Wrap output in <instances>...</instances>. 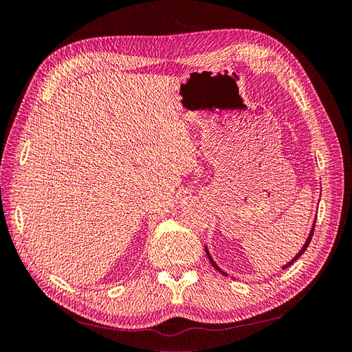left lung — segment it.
I'll list each match as a JSON object with an SVG mask.
<instances>
[{
  "instance_id": "1",
  "label": "left lung",
  "mask_w": 352,
  "mask_h": 352,
  "mask_svg": "<svg viewBox=\"0 0 352 352\" xmlns=\"http://www.w3.org/2000/svg\"><path fill=\"white\" fill-rule=\"evenodd\" d=\"M314 228H316V225H313V229H311V233H310V236H308V239H307V242H305V245H304V248H302V250H301V251H300V252H298V254H296V255H295V258H294V260H292V261H289V263H287V264H286V265H285V267H282V269H286V267H289V265H291V264H294V263H295V261H296V260H298V258H300V257H301V255H302V254H304V251H305V250H307V248H308V243H310V242H311V236H313V233H314ZM206 252H207V255H208V258H210V261H211V264H212V265H214V267H216V269H217V270H220V269H219V267H217V264H216V263H214V261H212V258H211V257H210V254H208V251H207V250H206Z\"/></svg>"
}]
</instances>
